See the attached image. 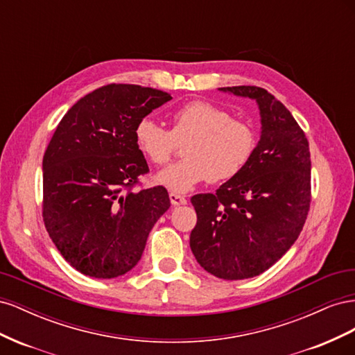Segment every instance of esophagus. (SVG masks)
<instances>
[{"label": "esophagus", "mask_w": 355, "mask_h": 355, "mask_svg": "<svg viewBox=\"0 0 355 355\" xmlns=\"http://www.w3.org/2000/svg\"><path fill=\"white\" fill-rule=\"evenodd\" d=\"M168 198H170L171 206H184V204H187V198L184 196L175 194V192H170Z\"/></svg>", "instance_id": "34e87169"}]
</instances>
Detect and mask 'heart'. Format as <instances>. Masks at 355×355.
Here are the masks:
<instances>
[{
	"instance_id": "obj_1",
	"label": "heart",
	"mask_w": 355,
	"mask_h": 355,
	"mask_svg": "<svg viewBox=\"0 0 355 355\" xmlns=\"http://www.w3.org/2000/svg\"><path fill=\"white\" fill-rule=\"evenodd\" d=\"M136 145L151 163L166 164L176 142H185V159L157 173L158 184L175 192H188L201 182H223L237 176L249 163L254 146L253 128L234 120L228 111L206 101H192L171 114V130L153 116L135 127Z\"/></svg>"
}]
</instances>
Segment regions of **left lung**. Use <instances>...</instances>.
Instances as JSON below:
<instances>
[{
    "label": "left lung",
    "mask_w": 355,
    "mask_h": 355,
    "mask_svg": "<svg viewBox=\"0 0 355 355\" xmlns=\"http://www.w3.org/2000/svg\"><path fill=\"white\" fill-rule=\"evenodd\" d=\"M219 92L256 102L261 139L240 173L216 194L191 198L197 225L189 245L197 262L223 280L262 274L293 245L311 201V157L306 136L271 93L254 85Z\"/></svg>",
    "instance_id": "8db88e82"
}]
</instances>
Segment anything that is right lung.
Instances as JSON below:
<instances>
[{
    "label": "right lung",
    "instance_id": "right-lung-1",
    "mask_svg": "<svg viewBox=\"0 0 355 355\" xmlns=\"http://www.w3.org/2000/svg\"><path fill=\"white\" fill-rule=\"evenodd\" d=\"M170 99L151 87L105 85L75 103L51 137L42 158V218L60 254L84 275L130 271L170 207L163 187L130 189L148 171L135 127Z\"/></svg>",
    "mask_w": 355,
    "mask_h": 355
}]
</instances>
